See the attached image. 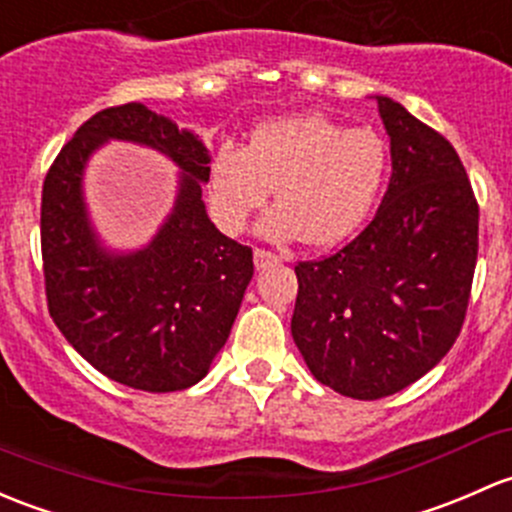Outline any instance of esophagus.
Returning a JSON list of instances; mask_svg holds the SVG:
<instances>
[{"instance_id": "1", "label": "esophagus", "mask_w": 512, "mask_h": 512, "mask_svg": "<svg viewBox=\"0 0 512 512\" xmlns=\"http://www.w3.org/2000/svg\"><path fill=\"white\" fill-rule=\"evenodd\" d=\"M277 260H279V257L274 255V252L262 250V247H257V250H255V267H257V270H262V267H267V265H274Z\"/></svg>"}]
</instances>
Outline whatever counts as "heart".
I'll return each instance as SVG.
<instances>
[{
	"label": "heart",
	"instance_id": "heart-1",
	"mask_svg": "<svg viewBox=\"0 0 512 512\" xmlns=\"http://www.w3.org/2000/svg\"><path fill=\"white\" fill-rule=\"evenodd\" d=\"M387 171L390 152L375 129H348L319 112H301L260 125L245 149L223 144L215 152L211 206L218 223L235 233L274 185L277 206L262 218V233L326 247L363 223Z\"/></svg>",
	"mask_w": 512,
	"mask_h": 512
}]
</instances>
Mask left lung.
<instances>
[{
    "label": "left lung",
    "instance_id": "left-lung-1",
    "mask_svg": "<svg viewBox=\"0 0 512 512\" xmlns=\"http://www.w3.org/2000/svg\"><path fill=\"white\" fill-rule=\"evenodd\" d=\"M392 176L368 228L324 260L299 262L292 336L319 383L380 400L449 353L466 319L478 203L456 149L378 95Z\"/></svg>",
    "mask_w": 512,
    "mask_h": 512
}]
</instances>
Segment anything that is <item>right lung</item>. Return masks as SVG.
<instances>
[{
	"mask_svg": "<svg viewBox=\"0 0 512 512\" xmlns=\"http://www.w3.org/2000/svg\"><path fill=\"white\" fill-rule=\"evenodd\" d=\"M110 138L157 148L182 169L180 193L149 246L110 253L82 198V174ZM211 154L142 102L107 107L78 127L41 193V255L48 314L102 375L144 392H176L206 378L250 284L252 250L211 223L201 186Z\"/></svg>",
	"mask_w": 512,
	"mask_h": 512,
	"instance_id": "obj_1",
	"label": "right lung"
}]
</instances>
